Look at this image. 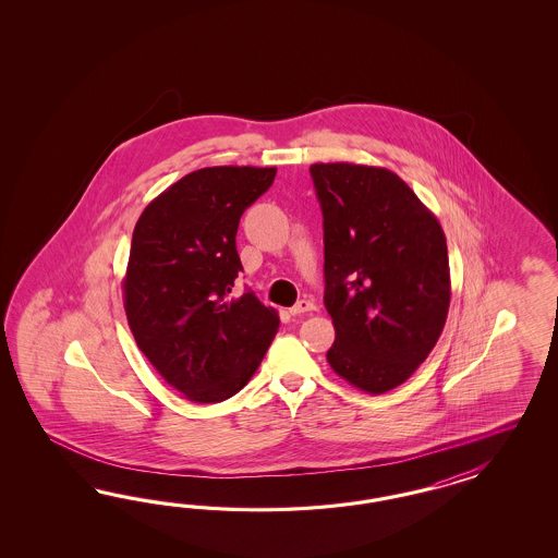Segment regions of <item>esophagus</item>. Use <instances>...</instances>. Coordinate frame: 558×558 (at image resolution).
<instances>
[{
    "label": "esophagus",
    "instance_id": "obj_1",
    "mask_svg": "<svg viewBox=\"0 0 558 558\" xmlns=\"http://www.w3.org/2000/svg\"><path fill=\"white\" fill-rule=\"evenodd\" d=\"M308 311H315V304L311 303V301H299V303L294 304L292 308H290V315H304V313H308Z\"/></svg>",
    "mask_w": 558,
    "mask_h": 558
}]
</instances>
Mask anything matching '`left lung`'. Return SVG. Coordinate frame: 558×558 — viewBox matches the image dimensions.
<instances>
[{
    "mask_svg": "<svg viewBox=\"0 0 558 558\" xmlns=\"http://www.w3.org/2000/svg\"><path fill=\"white\" fill-rule=\"evenodd\" d=\"M323 213L327 362L372 395L403 385L434 350L450 306L438 219L389 169L313 163Z\"/></svg>",
    "mask_w": 558,
    "mask_h": 558,
    "instance_id": "left-lung-1",
    "label": "left lung"
}]
</instances>
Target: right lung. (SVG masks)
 Returning a JSON list of instances; mask_svg holds the SVG:
<instances>
[{
    "label": "right lung",
    "mask_w": 558,
    "mask_h": 558,
    "mask_svg": "<svg viewBox=\"0 0 558 558\" xmlns=\"http://www.w3.org/2000/svg\"><path fill=\"white\" fill-rule=\"evenodd\" d=\"M274 175L276 168L198 169L136 220L122 282L129 327L153 368L190 401L219 403L243 389L278 331V313L252 290L231 294L243 270L239 219Z\"/></svg>",
    "instance_id": "add662e5"
}]
</instances>
